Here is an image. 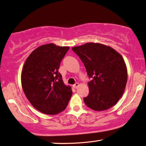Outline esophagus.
<instances>
[{"label": "esophagus", "instance_id": "1", "mask_svg": "<svg viewBox=\"0 0 146 146\" xmlns=\"http://www.w3.org/2000/svg\"><path fill=\"white\" fill-rule=\"evenodd\" d=\"M79 86V83H75V84L73 85V87H74L75 89H77Z\"/></svg>", "mask_w": 146, "mask_h": 146}]
</instances>
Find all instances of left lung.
I'll return each instance as SVG.
<instances>
[{
  "label": "left lung",
  "instance_id": "obj_1",
  "mask_svg": "<svg viewBox=\"0 0 146 146\" xmlns=\"http://www.w3.org/2000/svg\"><path fill=\"white\" fill-rule=\"evenodd\" d=\"M87 75L89 93L83 98L88 108L104 111L112 108L123 96L127 81V70L122 56L111 46L101 43L87 42L73 46Z\"/></svg>",
  "mask_w": 146,
  "mask_h": 146
}]
</instances>
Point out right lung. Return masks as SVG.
<instances>
[{
	"label": "right lung",
	"mask_w": 146,
	"mask_h": 146,
	"mask_svg": "<svg viewBox=\"0 0 146 146\" xmlns=\"http://www.w3.org/2000/svg\"><path fill=\"white\" fill-rule=\"evenodd\" d=\"M69 46L43 44L27 57L21 72V85L27 100L36 110L56 115L67 108L71 87L63 83L60 63Z\"/></svg>",
	"instance_id": "1"
}]
</instances>
